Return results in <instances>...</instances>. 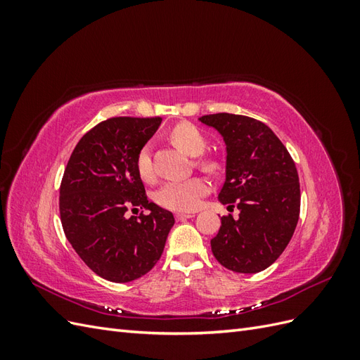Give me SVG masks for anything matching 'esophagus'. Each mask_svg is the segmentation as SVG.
Instances as JSON below:
<instances>
[{
  "label": "esophagus",
  "instance_id": "esophagus-1",
  "mask_svg": "<svg viewBox=\"0 0 360 360\" xmlns=\"http://www.w3.org/2000/svg\"><path fill=\"white\" fill-rule=\"evenodd\" d=\"M193 216H195L193 213H177V214H176V219L180 222V221L191 219V217H193Z\"/></svg>",
  "mask_w": 360,
  "mask_h": 360
}]
</instances>
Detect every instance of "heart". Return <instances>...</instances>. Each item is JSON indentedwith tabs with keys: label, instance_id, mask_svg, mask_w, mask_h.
Masks as SVG:
<instances>
[{
	"label": "heart",
	"instance_id": "1",
	"mask_svg": "<svg viewBox=\"0 0 360 360\" xmlns=\"http://www.w3.org/2000/svg\"><path fill=\"white\" fill-rule=\"evenodd\" d=\"M169 138L174 144L191 156H198L205 150V138L197 127L189 123L177 124L171 130ZM197 162L207 172H216L221 168V160L216 158H201ZM136 171L139 177L146 181L153 180L155 177V167L147 146L141 148L136 156ZM207 192H209V183L201 177H191L188 180L167 181L162 184L155 193V201L167 210L192 212L200 205Z\"/></svg>",
	"mask_w": 360,
	"mask_h": 360
}]
</instances>
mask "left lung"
<instances>
[{
	"label": "left lung",
	"mask_w": 360,
	"mask_h": 360,
	"mask_svg": "<svg viewBox=\"0 0 360 360\" xmlns=\"http://www.w3.org/2000/svg\"><path fill=\"white\" fill-rule=\"evenodd\" d=\"M226 144V177L219 201L238 217H221L212 252L228 270L257 274L274 264L296 230L300 184L296 163L271 129L255 118L228 112L202 115Z\"/></svg>",
	"instance_id": "8db88e82"
}]
</instances>
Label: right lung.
Instances as JSON below:
<instances>
[{"instance_id": "right-lung-1", "label": "right lung", "mask_w": 360, "mask_h": 360, "mask_svg": "<svg viewBox=\"0 0 360 360\" xmlns=\"http://www.w3.org/2000/svg\"><path fill=\"white\" fill-rule=\"evenodd\" d=\"M160 117H114L76 144L60 184L68 240L96 275L111 282L141 278L159 261L174 225L171 212L147 200L136 156ZM148 210L127 217L129 211Z\"/></svg>"}]
</instances>
